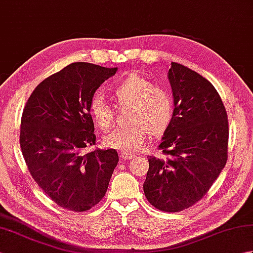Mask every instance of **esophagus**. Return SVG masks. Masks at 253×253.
I'll return each mask as SVG.
<instances>
[{"instance_id":"34e87169","label":"esophagus","mask_w":253,"mask_h":253,"mask_svg":"<svg viewBox=\"0 0 253 253\" xmlns=\"http://www.w3.org/2000/svg\"><path fill=\"white\" fill-rule=\"evenodd\" d=\"M133 158H135V154H132V153H127V152L121 153V159H122L123 161H125V160H131V159H133Z\"/></svg>"}]
</instances>
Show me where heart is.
<instances>
[{"instance_id": "obj_1", "label": "heart", "mask_w": 253, "mask_h": 253, "mask_svg": "<svg viewBox=\"0 0 253 253\" xmlns=\"http://www.w3.org/2000/svg\"><path fill=\"white\" fill-rule=\"evenodd\" d=\"M111 94L118 105H131L128 120L131 125L120 127L107 133L104 146L132 153L141 150L148 133L160 136L169 129L175 114L174 100L168 90L138 74H129L111 87ZM89 112L94 124L103 130L114 121V109L100 93L92 95Z\"/></svg>"}]
</instances>
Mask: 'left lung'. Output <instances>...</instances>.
I'll use <instances>...</instances> for the list:
<instances>
[{"label": "left lung", "instance_id": "left-lung-1", "mask_svg": "<svg viewBox=\"0 0 253 253\" xmlns=\"http://www.w3.org/2000/svg\"><path fill=\"white\" fill-rule=\"evenodd\" d=\"M169 79L175 114L159 149L149 157L143 184L148 201L164 212H180L207 195L227 161L226 109L213 84L181 64L171 63Z\"/></svg>", "mask_w": 253, "mask_h": 253}]
</instances>
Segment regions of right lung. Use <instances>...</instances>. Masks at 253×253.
I'll use <instances>...</instances> for the list:
<instances>
[{"label":"right lung","mask_w":253,"mask_h":253,"mask_svg":"<svg viewBox=\"0 0 253 253\" xmlns=\"http://www.w3.org/2000/svg\"><path fill=\"white\" fill-rule=\"evenodd\" d=\"M117 68L73 63L32 91L21 115L19 143L32 178L58 207L84 212L105 196L118 163L114 149L95 144L89 102Z\"/></svg>","instance_id":"obj_1"}]
</instances>
